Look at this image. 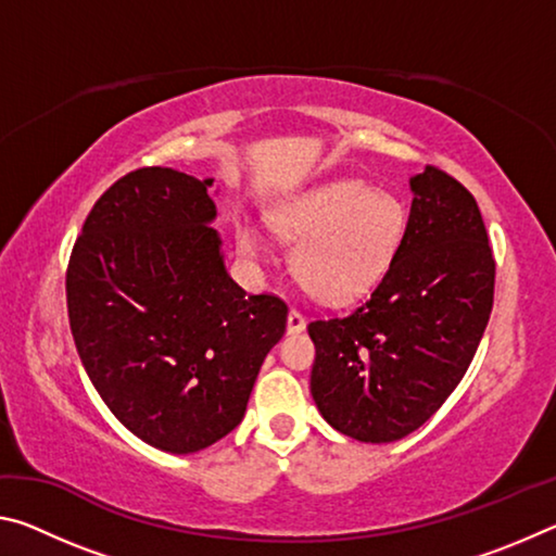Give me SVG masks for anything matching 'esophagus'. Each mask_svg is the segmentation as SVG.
<instances>
[{"label": "esophagus", "mask_w": 556, "mask_h": 556, "mask_svg": "<svg viewBox=\"0 0 556 556\" xmlns=\"http://www.w3.org/2000/svg\"><path fill=\"white\" fill-rule=\"evenodd\" d=\"M306 328V318L301 312H296V308H291L289 316H287V331L289 333H301Z\"/></svg>", "instance_id": "obj_1"}]
</instances>
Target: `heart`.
Segmentation results:
<instances>
[{
    "mask_svg": "<svg viewBox=\"0 0 556 556\" xmlns=\"http://www.w3.org/2000/svg\"><path fill=\"white\" fill-rule=\"evenodd\" d=\"M269 223L294 240L291 269L301 285L316 299L345 304L388 275L407 238L409 213L394 193L341 178L281 201ZM238 244L250 257L265 252L250 223H238Z\"/></svg>",
    "mask_w": 556,
    "mask_h": 556,
    "instance_id": "obj_1",
    "label": "heart"
}]
</instances>
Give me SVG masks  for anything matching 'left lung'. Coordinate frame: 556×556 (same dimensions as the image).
<instances>
[{
    "label": "left lung",
    "mask_w": 556,
    "mask_h": 556,
    "mask_svg": "<svg viewBox=\"0 0 556 556\" xmlns=\"http://www.w3.org/2000/svg\"><path fill=\"white\" fill-rule=\"evenodd\" d=\"M407 238L351 314L308 324L321 417L365 444L412 434L464 378L491 318L495 260L478 203L437 166L409 178Z\"/></svg>",
    "instance_id": "1"
}]
</instances>
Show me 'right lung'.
<instances>
[{"mask_svg": "<svg viewBox=\"0 0 556 556\" xmlns=\"http://www.w3.org/2000/svg\"><path fill=\"white\" fill-rule=\"evenodd\" d=\"M213 178L147 166L112 184L75 240L65 299L75 348L131 434L193 454L240 425L289 308L248 296L211 228Z\"/></svg>", "mask_w": 556, "mask_h": 556, "instance_id": "right-lung-1", "label": "right lung"}]
</instances>
